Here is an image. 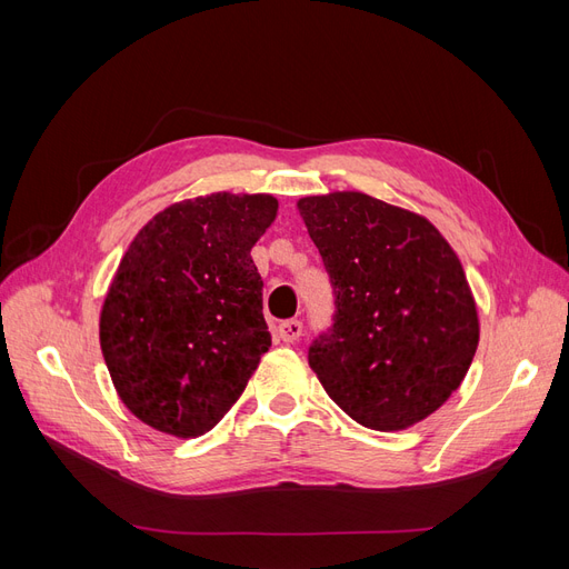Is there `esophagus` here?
Listing matches in <instances>:
<instances>
[{
  "label": "esophagus",
  "instance_id": "obj_1",
  "mask_svg": "<svg viewBox=\"0 0 569 569\" xmlns=\"http://www.w3.org/2000/svg\"><path fill=\"white\" fill-rule=\"evenodd\" d=\"M301 332H303V322H301V320H284V322H280V327H278L280 339L287 341V343L299 341Z\"/></svg>",
  "mask_w": 569,
  "mask_h": 569
}]
</instances>
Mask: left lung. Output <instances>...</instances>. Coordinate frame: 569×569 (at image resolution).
I'll list each match as a JSON object with an SVG mask.
<instances>
[{"label": "left lung", "instance_id": "8db88e82", "mask_svg": "<svg viewBox=\"0 0 569 569\" xmlns=\"http://www.w3.org/2000/svg\"><path fill=\"white\" fill-rule=\"evenodd\" d=\"M297 209L335 287V322L308 349L320 385L377 432L432 416L479 343L456 251L425 216L363 192L303 197Z\"/></svg>", "mask_w": 569, "mask_h": 569}]
</instances>
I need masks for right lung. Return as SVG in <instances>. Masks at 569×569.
Wrapping results in <instances>:
<instances>
[{
  "instance_id": "right-lung-1",
  "label": "right lung",
  "mask_w": 569,
  "mask_h": 569,
  "mask_svg": "<svg viewBox=\"0 0 569 569\" xmlns=\"http://www.w3.org/2000/svg\"><path fill=\"white\" fill-rule=\"evenodd\" d=\"M278 216L272 194L184 199L134 234L99 316L120 401L180 439L234 406L270 349L251 249Z\"/></svg>"
}]
</instances>
